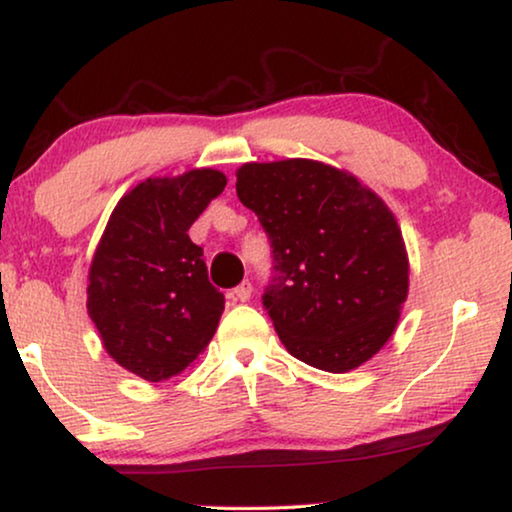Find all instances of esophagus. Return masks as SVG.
<instances>
[{
  "instance_id": "34e87169",
  "label": "esophagus",
  "mask_w": 512,
  "mask_h": 512,
  "mask_svg": "<svg viewBox=\"0 0 512 512\" xmlns=\"http://www.w3.org/2000/svg\"><path fill=\"white\" fill-rule=\"evenodd\" d=\"M251 284L249 282H242L240 286H237V289H233V293H230V296H233L235 300H240V303H247V300L251 298Z\"/></svg>"
}]
</instances>
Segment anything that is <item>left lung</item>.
Returning a JSON list of instances; mask_svg holds the SVG:
<instances>
[{
    "mask_svg": "<svg viewBox=\"0 0 512 512\" xmlns=\"http://www.w3.org/2000/svg\"><path fill=\"white\" fill-rule=\"evenodd\" d=\"M237 198L270 237L263 296L291 356L349 373L394 335L410 263L391 209L354 174L310 158L244 163Z\"/></svg>",
    "mask_w": 512,
    "mask_h": 512,
    "instance_id": "obj_1",
    "label": "left lung"
}]
</instances>
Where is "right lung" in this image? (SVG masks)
Returning <instances> with one entry per match:
<instances>
[{"label":"right lung","mask_w":512,"mask_h":512,"mask_svg":"<svg viewBox=\"0 0 512 512\" xmlns=\"http://www.w3.org/2000/svg\"><path fill=\"white\" fill-rule=\"evenodd\" d=\"M212 167L149 177L118 200L88 270V317L107 354L146 382L179 375L216 333L223 293L188 228L226 188Z\"/></svg>","instance_id":"add662e5"}]
</instances>
